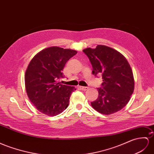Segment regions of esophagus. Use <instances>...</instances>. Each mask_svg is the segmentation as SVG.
<instances>
[{"instance_id":"34e87169","label":"esophagus","mask_w":154,"mask_h":154,"mask_svg":"<svg viewBox=\"0 0 154 154\" xmlns=\"http://www.w3.org/2000/svg\"><path fill=\"white\" fill-rule=\"evenodd\" d=\"M79 88L82 90H83V91H86V90H87L88 89V87H86V86H79Z\"/></svg>"}]
</instances>
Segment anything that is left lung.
<instances>
[{
  "label": "left lung",
  "instance_id": "obj_1",
  "mask_svg": "<svg viewBox=\"0 0 154 154\" xmlns=\"http://www.w3.org/2000/svg\"><path fill=\"white\" fill-rule=\"evenodd\" d=\"M82 51L91 62L93 75L100 73L103 79L97 88V99L91 102L92 107L107 115L120 111L130 100L135 85L127 59L116 50L102 45Z\"/></svg>",
  "mask_w": 154,
  "mask_h": 154
}]
</instances>
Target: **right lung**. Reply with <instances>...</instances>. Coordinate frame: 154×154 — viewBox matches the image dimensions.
Wrapping results in <instances>:
<instances>
[{
	"label": "right lung",
	"instance_id": "right-lung-1",
	"mask_svg": "<svg viewBox=\"0 0 154 154\" xmlns=\"http://www.w3.org/2000/svg\"><path fill=\"white\" fill-rule=\"evenodd\" d=\"M77 51L51 47L37 53L25 72V88L30 101L39 112L49 116L62 113L68 107L74 86L60 84L63 69Z\"/></svg>",
	"mask_w": 154,
	"mask_h": 154
}]
</instances>
